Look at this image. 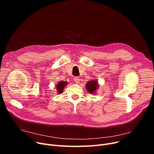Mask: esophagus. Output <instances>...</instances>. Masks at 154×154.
Returning a JSON list of instances; mask_svg holds the SVG:
<instances>
[{
    "label": "esophagus",
    "instance_id": "34e87169",
    "mask_svg": "<svg viewBox=\"0 0 154 154\" xmlns=\"http://www.w3.org/2000/svg\"><path fill=\"white\" fill-rule=\"evenodd\" d=\"M74 81L75 82V83L79 84L80 82V79L78 77H76L74 78Z\"/></svg>",
    "mask_w": 154,
    "mask_h": 154
}]
</instances>
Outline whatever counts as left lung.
<instances>
[{"label":"left lung","mask_w":154,"mask_h":154,"mask_svg":"<svg viewBox=\"0 0 154 154\" xmlns=\"http://www.w3.org/2000/svg\"><path fill=\"white\" fill-rule=\"evenodd\" d=\"M85 87L87 91L88 92L89 94H97V90L98 89L99 87V84L98 83L97 80L93 79L91 80L88 81L87 84L85 85Z\"/></svg>","instance_id":"1"}]
</instances>
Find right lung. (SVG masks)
<instances>
[{"mask_svg": "<svg viewBox=\"0 0 154 154\" xmlns=\"http://www.w3.org/2000/svg\"><path fill=\"white\" fill-rule=\"evenodd\" d=\"M68 84V82L67 81H60L57 83V84L55 85V88L57 91V94H60L63 93V91L64 88Z\"/></svg>", "mask_w": 154, "mask_h": 154, "instance_id": "1", "label": "right lung"}]
</instances>
